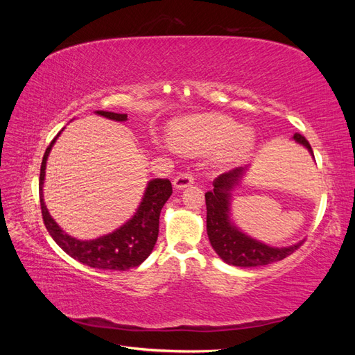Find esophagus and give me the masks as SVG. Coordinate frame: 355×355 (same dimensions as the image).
<instances>
[{
  "label": "esophagus",
  "mask_w": 355,
  "mask_h": 355,
  "mask_svg": "<svg viewBox=\"0 0 355 355\" xmlns=\"http://www.w3.org/2000/svg\"><path fill=\"white\" fill-rule=\"evenodd\" d=\"M191 184H194V175H192L191 171H184V173H179L173 180V185H175L176 189H184V188L189 187Z\"/></svg>",
  "instance_id": "34e87169"
}]
</instances>
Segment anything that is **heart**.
<instances>
[{
	"mask_svg": "<svg viewBox=\"0 0 355 355\" xmlns=\"http://www.w3.org/2000/svg\"><path fill=\"white\" fill-rule=\"evenodd\" d=\"M171 141L189 153H207L223 148L227 163H237L252 151L254 137L252 132L223 115H201L180 121L171 128Z\"/></svg>",
	"mask_w": 355,
	"mask_h": 355,
	"instance_id": "b5f03b06",
	"label": "heart"
}]
</instances>
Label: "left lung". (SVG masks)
<instances>
[{"label": "left lung", "instance_id": "8db88e82", "mask_svg": "<svg viewBox=\"0 0 355 355\" xmlns=\"http://www.w3.org/2000/svg\"><path fill=\"white\" fill-rule=\"evenodd\" d=\"M293 139L296 142L306 146L308 151L313 154V148L300 133H295ZM314 155V154H313ZM244 173L243 167L222 173L213 182V189L206 192L207 206V235L210 244L222 259L234 266H262L277 261H283L284 257L292 254L302 245L300 241L290 247H270L263 243L256 241L245 234L239 231L230 220V197L231 191L239 184L240 178Z\"/></svg>", "mask_w": 355, "mask_h": 355}]
</instances>
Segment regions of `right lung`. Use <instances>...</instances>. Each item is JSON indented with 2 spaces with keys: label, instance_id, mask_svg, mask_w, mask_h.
<instances>
[{
  "label": "right lung",
  "instance_id": "1",
  "mask_svg": "<svg viewBox=\"0 0 355 355\" xmlns=\"http://www.w3.org/2000/svg\"><path fill=\"white\" fill-rule=\"evenodd\" d=\"M102 116L115 121H125L127 114H115L108 111H96ZM60 135V133H59ZM58 135V136H59ZM58 136L53 139L47 146L44 157H42L40 170V202L42 220L51 239L58 243L63 252H67L75 261L99 270L112 271H127L130 268L139 266L146 257L151 254L158 237V223L161 209L170 198L171 182L168 179H153L149 182L145 196L142 198L135 216L125 222L121 228L103 235L96 240L81 241L63 232L59 225L53 220L42 198V184H44L46 163L53 144L56 142Z\"/></svg>",
  "mask_w": 355,
  "mask_h": 355
}]
</instances>
